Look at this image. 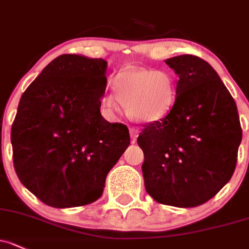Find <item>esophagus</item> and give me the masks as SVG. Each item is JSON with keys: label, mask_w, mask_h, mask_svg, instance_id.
I'll return each mask as SVG.
<instances>
[{"label": "esophagus", "mask_w": 249, "mask_h": 249, "mask_svg": "<svg viewBox=\"0 0 249 249\" xmlns=\"http://www.w3.org/2000/svg\"><path fill=\"white\" fill-rule=\"evenodd\" d=\"M138 133H140V131H138L137 127H130V137H131V143H135L136 138L138 137Z\"/></svg>", "instance_id": "esophagus-1"}]
</instances>
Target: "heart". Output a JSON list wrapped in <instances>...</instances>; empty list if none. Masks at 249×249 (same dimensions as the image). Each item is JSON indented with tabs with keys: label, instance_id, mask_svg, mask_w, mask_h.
<instances>
[{
	"label": "heart",
	"instance_id": "b5f03b06",
	"mask_svg": "<svg viewBox=\"0 0 249 249\" xmlns=\"http://www.w3.org/2000/svg\"><path fill=\"white\" fill-rule=\"evenodd\" d=\"M114 94H106L103 107L108 114L118 113L120 105L140 123H153L172 111L178 98V81L171 70L130 68L117 75Z\"/></svg>",
	"mask_w": 249,
	"mask_h": 249
}]
</instances>
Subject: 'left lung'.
<instances>
[{"mask_svg": "<svg viewBox=\"0 0 249 249\" xmlns=\"http://www.w3.org/2000/svg\"><path fill=\"white\" fill-rule=\"evenodd\" d=\"M166 63L179 76L178 98L137 138L144 186L158 203L195 208L231 179L242 129L234 99L208 62L182 54Z\"/></svg>", "mask_w": 249, "mask_h": 249, "instance_id": "left-lung-1", "label": "left lung"}]
</instances>
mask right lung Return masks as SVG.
Instances as JSON below:
<instances>
[{"instance_id": "obj_1", "label": "right lung", "mask_w": 249, "mask_h": 249, "mask_svg": "<svg viewBox=\"0 0 249 249\" xmlns=\"http://www.w3.org/2000/svg\"><path fill=\"white\" fill-rule=\"evenodd\" d=\"M107 62L62 54L23 91L12 125L20 181L52 208L101 197L105 180L130 144L127 126L100 113Z\"/></svg>"}]
</instances>
